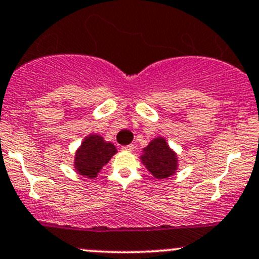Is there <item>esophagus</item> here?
<instances>
[{"label":"esophagus","instance_id":"34e87169","mask_svg":"<svg viewBox=\"0 0 259 259\" xmlns=\"http://www.w3.org/2000/svg\"><path fill=\"white\" fill-rule=\"evenodd\" d=\"M122 151H126V152L134 151V146H133V144H129V146H124V147H122Z\"/></svg>","mask_w":259,"mask_h":259}]
</instances>
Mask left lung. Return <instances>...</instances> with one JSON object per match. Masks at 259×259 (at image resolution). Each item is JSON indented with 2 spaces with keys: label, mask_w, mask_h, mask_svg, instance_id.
<instances>
[{
  "label": "left lung",
  "mask_w": 259,
  "mask_h": 259,
  "mask_svg": "<svg viewBox=\"0 0 259 259\" xmlns=\"http://www.w3.org/2000/svg\"><path fill=\"white\" fill-rule=\"evenodd\" d=\"M142 154V162L146 165L149 172L157 179H166L174 175L178 168V158L175 152L171 151L163 138H156Z\"/></svg>",
  "instance_id": "8db88e82"
}]
</instances>
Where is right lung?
<instances>
[{
	"label": "right lung",
	"instance_id": "1",
	"mask_svg": "<svg viewBox=\"0 0 259 259\" xmlns=\"http://www.w3.org/2000/svg\"><path fill=\"white\" fill-rule=\"evenodd\" d=\"M116 152V147L103 141L102 137L97 134L89 135L76 152L75 168L80 175L91 179L96 178Z\"/></svg>",
	"mask_w": 259,
	"mask_h": 259
}]
</instances>
